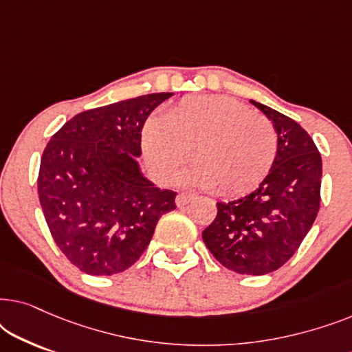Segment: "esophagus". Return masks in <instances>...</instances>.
I'll list each match as a JSON object with an SVG mask.
<instances>
[{
	"mask_svg": "<svg viewBox=\"0 0 352 352\" xmlns=\"http://www.w3.org/2000/svg\"><path fill=\"white\" fill-rule=\"evenodd\" d=\"M192 200H194V195L184 194V192H181V194H177V197H176V205L177 206H184V205H187Z\"/></svg>",
	"mask_w": 352,
	"mask_h": 352,
	"instance_id": "esophagus-1",
	"label": "esophagus"
}]
</instances>
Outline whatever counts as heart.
<instances>
[{"instance_id": "obj_1", "label": "heart", "mask_w": 352, "mask_h": 352, "mask_svg": "<svg viewBox=\"0 0 352 352\" xmlns=\"http://www.w3.org/2000/svg\"><path fill=\"white\" fill-rule=\"evenodd\" d=\"M142 148L158 179H173L189 153L194 168L182 179L240 195L254 189L271 170L277 134L266 117L252 113L239 100L194 96L168 110L163 122L148 120Z\"/></svg>"}]
</instances>
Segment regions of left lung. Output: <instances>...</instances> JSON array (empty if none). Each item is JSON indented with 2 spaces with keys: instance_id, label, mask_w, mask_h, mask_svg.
Returning <instances> with one entry per match:
<instances>
[{
  "instance_id": "obj_1",
  "label": "left lung",
  "mask_w": 352,
  "mask_h": 352,
  "mask_svg": "<svg viewBox=\"0 0 352 352\" xmlns=\"http://www.w3.org/2000/svg\"><path fill=\"white\" fill-rule=\"evenodd\" d=\"M250 102L276 129V158L256 190L216 204L218 214L201 239L224 267L264 276L295 254L314 224L320 205L322 158L295 120L256 100Z\"/></svg>"
}]
</instances>
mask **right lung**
<instances>
[{"mask_svg": "<svg viewBox=\"0 0 352 352\" xmlns=\"http://www.w3.org/2000/svg\"><path fill=\"white\" fill-rule=\"evenodd\" d=\"M173 93H153L70 118L47 142L38 197L52 239L89 276L126 271L151 243L176 192L144 177L141 133L152 110Z\"/></svg>", "mask_w": 352, "mask_h": 352, "instance_id": "right-lung-1", "label": "right lung"}]
</instances>
